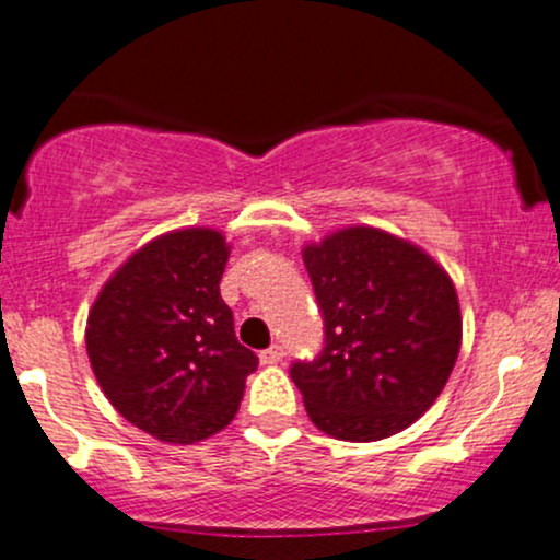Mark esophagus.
Returning a JSON list of instances; mask_svg holds the SVG:
<instances>
[{
  "label": "esophagus",
  "mask_w": 560,
  "mask_h": 560,
  "mask_svg": "<svg viewBox=\"0 0 560 560\" xmlns=\"http://www.w3.org/2000/svg\"><path fill=\"white\" fill-rule=\"evenodd\" d=\"M281 359H284V348H281V346H270L260 353V361H262V364H268V366L279 364Z\"/></svg>",
  "instance_id": "34e87169"
}]
</instances>
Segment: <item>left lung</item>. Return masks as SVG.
<instances>
[{
  "mask_svg": "<svg viewBox=\"0 0 560 560\" xmlns=\"http://www.w3.org/2000/svg\"><path fill=\"white\" fill-rule=\"evenodd\" d=\"M324 348L294 361L311 422L340 441H380L433 407L457 361L463 318L444 268L415 244L353 225L303 249Z\"/></svg>",
  "mask_w": 560,
  "mask_h": 560,
  "instance_id": "8db88e82",
  "label": "left lung"
}]
</instances>
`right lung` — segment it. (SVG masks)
Listing matches in <instances>:
<instances>
[{
  "label": "right lung",
  "mask_w": 560,
  "mask_h": 560,
  "mask_svg": "<svg viewBox=\"0 0 560 560\" xmlns=\"http://www.w3.org/2000/svg\"><path fill=\"white\" fill-rule=\"evenodd\" d=\"M229 252L214 229L164 233L92 303L84 340L97 385L125 420L159 441L196 444L223 430L257 370L220 298Z\"/></svg>",
  "instance_id": "right-lung-1"
}]
</instances>
